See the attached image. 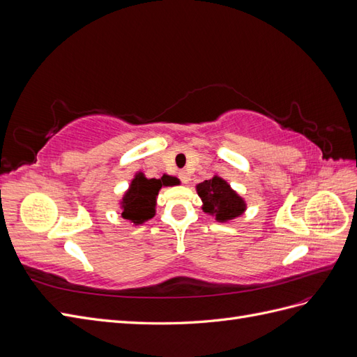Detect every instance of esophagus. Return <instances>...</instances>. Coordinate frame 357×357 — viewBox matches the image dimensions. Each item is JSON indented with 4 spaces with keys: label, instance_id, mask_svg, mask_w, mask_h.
Instances as JSON below:
<instances>
[{
    "label": "esophagus",
    "instance_id": "1",
    "mask_svg": "<svg viewBox=\"0 0 357 357\" xmlns=\"http://www.w3.org/2000/svg\"><path fill=\"white\" fill-rule=\"evenodd\" d=\"M178 178H180V181L183 183V185H188L189 180H190V176L188 174L186 171H180L178 172Z\"/></svg>",
    "mask_w": 357,
    "mask_h": 357
}]
</instances>
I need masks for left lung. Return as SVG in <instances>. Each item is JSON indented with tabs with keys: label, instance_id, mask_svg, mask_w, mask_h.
I'll return each mask as SVG.
<instances>
[{
	"label": "left lung",
	"instance_id": "1",
	"mask_svg": "<svg viewBox=\"0 0 357 357\" xmlns=\"http://www.w3.org/2000/svg\"><path fill=\"white\" fill-rule=\"evenodd\" d=\"M197 192L202 199V210L211 214L218 222H228L238 218L245 210L244 199L231 189L223 178L214 176L197 186Z\"/></svg>",
	"mask_w": 357,
	"mask_h": 357
}]
</instances>
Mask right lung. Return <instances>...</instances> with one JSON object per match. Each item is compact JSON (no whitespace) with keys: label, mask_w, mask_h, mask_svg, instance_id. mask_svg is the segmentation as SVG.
Instances as JSON below:
<instances>
[{"label":"right lung","mask_w":357,"mask_h":357,"mask_svg":"<svg viewBox=\"0 0 357 357\" xmlns=\"http://www.w3.org/2000/svg\"><path fill=\"white\" fill-rule=\"evenodd\" d=\"M171 178H146L143 172H137L131 186L122 198V218L135 225H142L155 215L156 197L162 186H169Z\"/></svg>","instance_id":"add662e5"}]
</instances>
